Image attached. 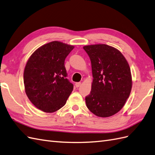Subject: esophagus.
Here are the masks:
<instances>
[{"label":"esophagus","instance_id":"34e87169","mask_svg":"<svg viewBox=\"0 0 155 155\" xmlns=\"http://www.w3.org/2000/svg\"><path fill=\"white\" fill-rule=\"evenodd\" d=\"M81 85V82H76L75 83V86L77 87V88H78L79 86Z\"/></svg>","mask_w":155,"mask_h":155}]
</instances>
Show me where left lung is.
I'll use <instances>...</instances> for the list:
<instances>
[{"instance_id":"8db88e82","label":"left lung","mask_w":155,"mask_h":155,"mask_svg":"<svg viewBox=\"0 0 155 155\" xmlns=\"http://www.w3.org/2000/svg\"><path fill=\"white\" fill-rule=\"evenodd\" d=\"M92 65L93 82L85 97L87 107L95 115L109 117L118 113L132 90L130 66L120 51L106 45L83 47Z\"/></svg>"}]
</instances>
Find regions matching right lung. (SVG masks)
<instances>
[{
    "mask_svg": "<svg viewBox=\"0 0 155 155\" xmlns=\"http://www.w3.org/2000/svg\"><path fill=\"white\" fill-rule=\"evenodd\" d=\"M73 48V46L53 41L40 47L27 61L23 73L25 93L44 112L61 109L73 90L64 64Z\"/></svg>",
    "mask_w": 155,
    "mask_h": 155,
    "instance_id": "1",
    "label": "right lung"
}]
</instances>
